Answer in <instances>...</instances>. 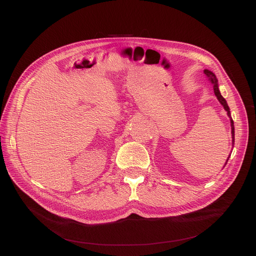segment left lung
Segmentation results:
<instances>
[{
	"mask_svg": "<svg viewBox=\"0 0 256 256\" xmlns=\"http://www.w3.org/2000/svg\"><path fill=\"white\" fill-rule=\"evenodd\" d=\"M204 74L206 76V78H208V80L210 82V84L212 85V88H214V96H217V98H218V100H219V102L223 106V108L225 109V111L227 112V115H228V117L230 118V126H232V146H234V120H232V115H230V106H228V104H227V102H226V100H225V98L221 96V93H220V90H219V85H218V80H217V78H216V76H214V72H212L210 70H204ZM230 156L227 158V160H228V158H230ZM227 160H226V163H227ZM226 163H225V165H226ZM225 167V166H224Z\"/></svg>",
	"mask_w": 256,
	"mask_h": 256,
	"instance_id": "left-lung-1",
	"label": "left lung"
}]
</instances>
